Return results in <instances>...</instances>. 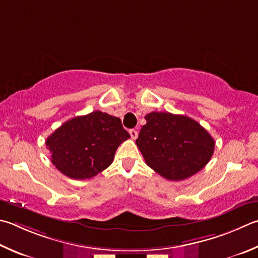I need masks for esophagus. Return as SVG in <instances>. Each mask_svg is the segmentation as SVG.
Returning a JSON list of instances; mask_svg holds the SVG:
<instances>
[{
	"instance_id": "obj_1",
	"label": "esophagus",
	"mask_w": 258,
	"mask_h": 258,
	"mask_svg": "<svg viewBox=\"0 0 258 258\" xmlns=\"http://www.w3.org/2000/svg\"><path fill=\"white\" fill-rule=\"evenodd\" d=\"M130 135H131V138H132L133 140H135L138 138V135H139V133H138V131L137 130H130Z\"/></svg>"
}]
</instances>
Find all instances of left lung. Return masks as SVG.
I'll return each instance as SVG.
<instances>
[{"label":"left lung","mask_w":258,"mask_h":258,"mask_svg":"<svg viewBox=\"0 0 258 258\" xmlns=\"http://www.w3.org/2000/svg\"><path fill=\"white\" fill-rule=\"evenodd\" d=\"M145 119L135 143L147 165L159 175L184 180L207 166L214 140L198 121L162 111H152Z\"/></svg>","instance_id":"8db88e82"}]
</instances>
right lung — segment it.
<instances>
[{"label":"right lung","instance_id":"1","mask_svg":"<svg viewBox=\"0 0 258 258\" xmlns=\"http://www.w3.org/2000/svg\"><path fill=\"white\" fill-rule=\"evenodd\" d=\"M130 139L118 117L102 111L78 116L50 134L46 145L51 162L73 179H88L111 165L117 148Z\"/></svg>","mask_w":258,"mask_h":258}]
</instances>
